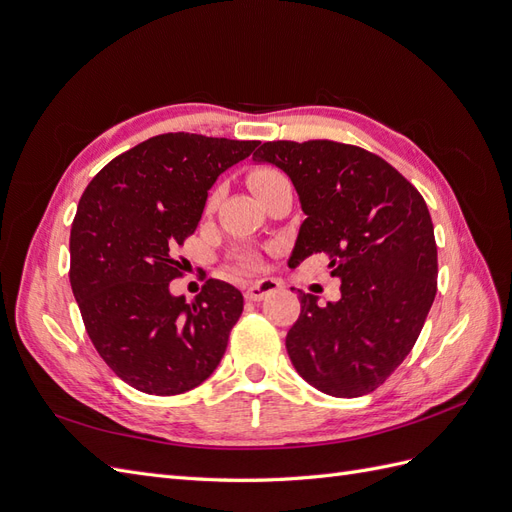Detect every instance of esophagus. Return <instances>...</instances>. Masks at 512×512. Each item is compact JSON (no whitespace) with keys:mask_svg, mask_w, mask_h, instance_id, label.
<instances>
[{"mask_svg":"<svg viewBox=\"0 0 512 512\" xmlns=\"http://www.w3.org/2000/svg\"><path fill=\"white\" fill-rule=\"evenodd\" d=\"M282 288V284L277 280H258L254 284H250L245 288V299L247 301H265L267 297H271V294H275L277 290Z\"/></svg>","mask_w":512,"mask_h":512,"instance_id":"1","label":"esophagus"}]
</instances>
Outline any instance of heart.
<instances>
[{
	"label": "heart",
	"instance_id": "b5f03b06",
	"mask_svg": "<svg viewBox=\"0 0 512 512\" xmlns=\"http://www.w3.org/2000/svg\"><path fill=\"white\" fill-rule=\"evenodd\" d=\"M284 179H286V175L282 173V170H277L273 166H258V168L250 170V175H247V185H250L252 192L260 198L262 194H265L271 188V185L280 183ZM213 200H215V196H211L209 205H213ZM247 265H254V260L252 258L247 260Z\"/></svg>",
	"mask_w": 512,
	"mask_h": 512
}]
</instances>
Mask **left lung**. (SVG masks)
<instances>
[{
  "label": "left lung",
  "mask_w": 512,
  "mask_h": 512,
  "mask_svg": "<svg viewBox=\"0 0 512 512\" xmlns=\"http://www.w3.org/2000/svg\"><path fill=\"white\" fill-rule=\"evenodd\" d=\"M254 162L282 168L307 215L290 256L327 254L342 299L301 292L286 335L299 376L333 397H361L416 344L438 290V247L423 196L361 147L335 141L262 143Z\"/></svg>",
  "instance_id": "8db88e82"
}]
</instances>
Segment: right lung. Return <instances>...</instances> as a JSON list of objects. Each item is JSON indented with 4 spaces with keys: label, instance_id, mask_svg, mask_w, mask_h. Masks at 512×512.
I'll use <instances>...</instances> for the list:
<instances>
[{
    "label": "right lung",
    "instance_id": "add662e5",
    "mask_svg": "<svg viewBox=\"0 0 512 512\" xmlns=\"http://www.w3.org/2000/svg\"><path fill=\"white\" fill-rule=\"evenodd\" d=\"M258 141L168 132L121 153L91 179L70 232V284L91 344L134 389L179 395L220 365L243 294L207 280L194 301L170 294L175 250L207 192Z\"/></svg>",
    "mask_w": 512,
    "mask_h": 512
}]
</instances>
